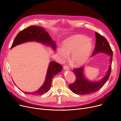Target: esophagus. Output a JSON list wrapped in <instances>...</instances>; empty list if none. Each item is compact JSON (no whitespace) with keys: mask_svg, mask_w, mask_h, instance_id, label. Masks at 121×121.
Here are the masks:
<instances>
[{"mask_svg":"<svg viewBox=\"0 0 121 121\" xmlns=\"http://www.w3.org/2000/svg\"><path fill=\"white\" fill-rule=\"evenodd\" d=\"M63 69L67 70H69V68L68 66H67L66 65H64L63 66Z\"/></svg>","mask_w":121,"mask_h":121,"instance_id":"1","label":"esophagus"}]
</instances>
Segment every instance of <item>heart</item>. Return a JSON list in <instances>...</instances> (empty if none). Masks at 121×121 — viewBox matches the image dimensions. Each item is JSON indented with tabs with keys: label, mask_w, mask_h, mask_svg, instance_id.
Masks as SVG:
<instances>
[{
	"label": "heart",
	"mask_w": 121,
	"mask_h": 121,
	"mask_svg": "<svg viewBox=\"0 0 121 121\" xmlns=\"http://www.w3.org/2000/svg\"><path fill=\"white\" fill-rule=\"evenodd\" d=\"M94 48L92 42L87 37L76 35L65 39L62 47L58 48V55L60 59L65 60L71 53L70 60L74 66L79 67L89 59Z\"/></svg>",
	"instance_id": "heart-1"
}]
</instances>
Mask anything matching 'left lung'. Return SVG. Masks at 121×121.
Here are the masks:
<instances>
[{"mask_svg": "<svg viewBox=\"0 0 121 121\" xmlns=\"http://www.w3.org/2000/svg\"><path fill=\"white\" fill-rule=\"evenodd\" d=\"M96 42L95 48L92 54L94 56L99 53H104L110 56V65L106 75L101 80L97 82L88 80L84 75V67L74 69L73 71L76 76L75 81L69 84V87L75 94L78 95H90L99 90L108 80L111 70L113 52L107 39L97 32L95 33Z\"/></svg>", "mask_w": 121, "mask_h": 121, "instance_id": "1", "label": "left lung"}]
</instances>
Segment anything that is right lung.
Segmentation results:
<instances>
[{
	"label": "right lung",
	"instance_id": "right-lung-1",
	"mask_svg": "<svg viewBox=\"0 0 121 121\" xmlns=\"http://www.w3.org/2000/svg\"><path fill=\"white\" fill-rule=\"evenodd\" d=\"M30 41H35L50 46L54 50L56 48L55 42L51 39L49 33L45 30L44 28L35 26H30L18 33L15 37L11 48L18 44ZM62 68V66L58 63L54 61H51L48 67L45 81L42 86L35 91L32 92H24V93L35 95H42L46 93L50 88L53 78L61 72Z\"/></svg>",
	"mask_w": 121,
	"mask_h": 121
}]
</instances>
